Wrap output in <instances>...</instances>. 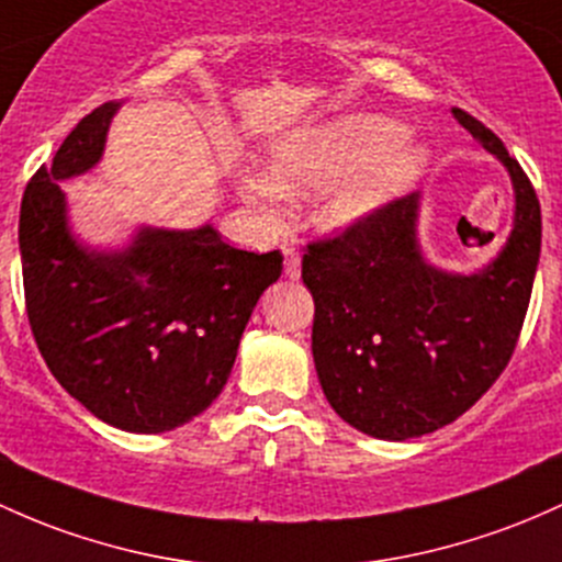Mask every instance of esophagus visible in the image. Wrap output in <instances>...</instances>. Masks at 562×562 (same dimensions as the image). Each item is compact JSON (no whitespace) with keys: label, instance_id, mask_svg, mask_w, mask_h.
<instances>
[{"label":"esophagus","instance_id":"esophagus-1","mask_svg":"<svg viewBox=\"0 0 562 562\" xmlns=\"http://www.w3.org/2000/svg\"><path fill=\"white\" fill-rule=\"evenodd\" d=\"M282 252H285V277H291V280H299V277H301V256L293 248H285Z\"/></svg>","mask_w":562,"mask_h":562}]
</instances>
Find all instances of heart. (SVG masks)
<instances>
[{"instance_id": "1", "label": "heart", "mask_w": 562, "mask_h": 562, "mask_svg": "<svg viewBox=\"0 0 562 562\" xmlns=\"http://www.w3.org/2000/svg\"><path fill=\"white\" fill-rule=\"evenodd\" d=\"M429 168V149L384 114H344L277 140L269 176L245 170V200L277 224L285 200L323 194L317 218L325 229L347 232L416 187Z\"/></svg>"}]
</instances>
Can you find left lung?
<instances>
[{
	"label": "left lung",
	"mask_w": 562,
	"mask_h": 562,
	"mask_svg": "<svg viewBox=\"0 0 562 562\" xmlns=\"http://www.w3.org/2000/svg\"><path fill=\"white\" fill-rule=\"evenodd\" d=\"M453 116L515 189L512 232L488 267H431L418 243V191L312 243L301 261L325 397L349 427L379 440L429 435L470 411L507 368L531 301L541 252L536 191L498 135L467 111Z\"/></svg>",
	"instance_id": "left-lung-1"
}]
</instances>
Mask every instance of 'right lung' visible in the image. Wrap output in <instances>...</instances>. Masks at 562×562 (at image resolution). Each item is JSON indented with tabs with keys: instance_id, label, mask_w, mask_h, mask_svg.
Instances as JSON below:
<instances>
[{
	"instance_id": "1",
	"label": "right lung",
	"mask_w": 562,
	"mask_h": 562,
	"mask_svg": "<svg viewBox=\"0 0 562 562\" xmlns=\"http://www.w3.org/2000/svg\"><path fill=\"white\" fill-rule=\"evenodd\" d=\"M120 106L109 101L85 116L23 191V291L58 384L111 427L157 435L200 416L224 390L282 256L232 248L211 224L140 226L116 250L79 243L58 181L101 162Z\"/></svg>"
}]
</instances>
